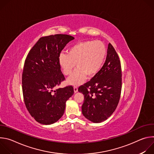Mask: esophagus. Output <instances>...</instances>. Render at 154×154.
<instances>
[{"label": "esophagus", "mask_w": 154, "mask_h": 154, "mask_svg": "<svg viewBox=\"0 0 154 154\" xmlns=\"http://www.w3.org/2000/svg\"><path fill=\"white\" fill-rule=\"evenodd\" d=\"M74 91L75 93L78 91V88L77 86H74Z\"/></svg>", "instance_id": "esophagus-1"}]
</instances>
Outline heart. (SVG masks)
<instances>
[{
	"mask_svg": "<svg viewBox=\"0 0 154 154\" xmlns=\"http://www.w3.org/2000/svg\"><path fill=\"white\" fill-rule=\"evenodd\" d=\"M67 54L61 53L58 56V64L63 74H71L75 63L77 68L68 78V83L74 86L82 84L86 78L96 75L105 61L106 49L100 41L88 40L77 42L71 46Z\"/></svg>",
	"mask_w": 154,
	"mask_h": 154,
	"instance_id": "heart-1",
	"label": "heart"
}]
</instances>
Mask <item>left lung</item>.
<instances>
[{"mask_svg":"<svg viewBox=\"0 0 154 154\" xmlns=\"http://www.w3.org/2000/svg\"><path fill=\"white\" fill-rule=\"evenodd\" d=\"M122 89V70L119 57L108 44L105 62L91 80L79 88L84 94L82 106L83 116L99 123L110 116L118 105Z\"/></svg>","mask_w":154,"mask_h":154,"instance_id":"1","label":"left lung"}]
</instances>
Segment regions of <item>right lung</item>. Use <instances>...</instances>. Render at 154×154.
<instances>
[{"instance_id": "obj_1", "label": "right lung", "mask_w": 154, "mask_h": 154, "mask_svg": "<svg viewBox=\"0 0 154 154\" xmlns=\"http://www.w3.org/2000/svg\"><path fill=\"white\" fill-rule=\"evenodd\" d=\"M74 39L63 34L41 37L26 58L22 75L24 100L30 115L40 124L58 121L64 114L66 102L74 94L71 85L55 89L65 80L58 56Z\"/></svg>"}]
</instances>
